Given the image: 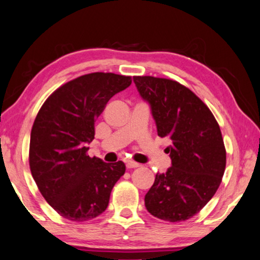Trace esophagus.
I'll use <instances>...</instances> for the list:
<instances>
[{
    "instance_id": "esophagus-1",
    "label": "esophagus",
    "mask_w": 260,
    "mask_h": 260,
    "mask_svg": "<svg viewBox=\"0 0 260 260\" xmlns=\"http://www.w3.org/2000/svg\"><path fill=\"white\" fill-rule=\"evenodd\" d=\"M141 166V164L138 162H135V161H127L126 162V169L130 170V169H137V167Z\"/></svg>"
}]
</instances>
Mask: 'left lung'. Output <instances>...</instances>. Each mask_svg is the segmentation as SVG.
<instances>
[{
  "mask_svg": "<svg viewBox=\"0 0 260 260\" xmlns=\"http://www.w3.org/2000/svg\"><path fill=\"white\" fill-rule=\"evenodd\" d=\"M139 95L150 105L158 136L167 137L172 165L157 173L145 195L153 216L180 222L198 214L216 193L225 170L221 129L209 108L177 81L134 77Z\"/></svg>",
  "mask_w": 260,
  "mask_h": 260,
  "instance_id": "1",
  "label": "left lung"
}]
</instances>
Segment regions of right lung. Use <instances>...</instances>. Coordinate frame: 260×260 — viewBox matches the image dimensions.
Segmentation results:
<instances>
[{
  "label": "right lung",
  "instance_id": "right-lung-1",
  "mask_svg": "<svg viewBox=\"0 0 260 260\" xmlns=\"http://www.w3.org/2000/svg\"><path fill=\"white\" fill-rule=\"evenodd\" d=\"M131 77L90 73L65 83L44 102L30 137L31 174L44 199L70 221L85 222L107 209L123 161L105 162L87 155L94 122Z\"/></svg>",
  "mask_w": 260,
  "mask_h": 260
}]
</instances>
